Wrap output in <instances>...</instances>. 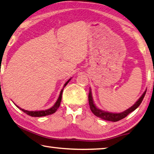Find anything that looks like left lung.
Instances as JSON below:
<instances>
[{"label": "left lung", "instance_id": "1", "mask_svg": "<svg viewBox=\"0 0 154 154\" xmlns=\"http://www.w3.org/2000/svg\"><path fill=\"white\" fill-rule=\"evenodd\" d=\"M147 90L145 91L143 94L141 95V97H140L138 101H137L135 103H134L133 106L131 107L130 108L125 110V112L118 113V114H115V113H110V112H107L102 111V110L98 109L97 107L95 106V105L93 103V97H92V93H91V88L89 89V93H88V103H89L90 108L91 112H92L94 114H95L96 116L99 117L101 119L107 120V121H112V122H117V121H119L120 120L125 118L126 116L133 112L134 110H135L137 107H138L140 104L141 103V102L143 99L145 95V93H146Z\"/></svg>", "mask_w": 154, "mask_h": 154}]
</instances>
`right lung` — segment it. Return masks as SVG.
I'll list each match as a JSON object with an SVG mask.
<instances>
[{"mask_svg": "<svg viewBox=\"0 0 154 154\" xmlns=\"http://www.w3.org/2000/svg\"><path fill=\"white\" fill-rule=\"evenodd\" d=\"M71 79H69L66 82V84L64 85L63 86V89H61V93H60V95H59V98L57 99V101H56V103H55V105L52 107H51L50 109H48L47 110H42V111H27V110H24L23 109L20 108V107L17 106V105H15L16 106H17L19 109H21V111H23L24 113H26V114H28L29 116H30L32 117H42V116H48V115H51V114H53V113H55L57 109L59 108V107L60 106V103H61V97H62V93H63V90L64 87H66L67 85V83L69 82V80Z\"/></svg>", "mask_w": 154, "mask_h": 154, "instance_id": "1", "label": "right lung"}]
</instances>
